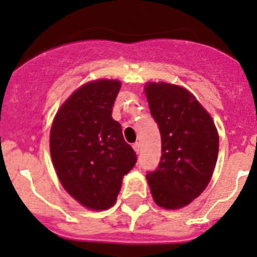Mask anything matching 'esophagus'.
Masks as SVG:
<instances>
[{
    "label": "esophagus",
    "mask_w": 257,
    "mask_h": 257,
    "mask_svg": "<svg viewBox=\"0 0 257 257\" xmlns=\"http://www.w3.org/2000/svg\"><path fill=\"white\" fill-rule=\"evenodd\" d=\"M132 147H134L135 152H136V153L141 152V143L140 142H135L134 144H132Z\"/></svg>",
    "instance_id": "1"
}]
</instances>
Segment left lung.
<instances>
[{
	"label": "left lung",
	"instance_id": "obj_1",
	"mask_svg": "<svg viewBox=\"0 0 257 257\" xmlns=\"http://www.w3.org/2000/svg\"><path fill=\"white\" fill-rule=\"evenodd\" d=\"M144 91L161 136L160 163L147 174L152 197L164 209H181L211 180L218 154L217 130L186 88L149 82Z\"/></svg>",
	"mask_w": 257,
	"mask_h": 257
}]
</instances>
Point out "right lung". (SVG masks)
<instances>
[{
    "mask_svg": "<svg viewBox=\"0 0 257 257\" xmlns=\"http://www.w3.org/2000/svg\"><path fill=\"white\" fill-rule=\"evenodd\" d=\"M120 87L117 80L87 82L60 106L51 127V157L60 183L91 210L114 205L122 177L137 161L111 116Z\"/></svg>",
    "mask_w": 257,
    "mask_h": 257,
    "instance_id": "1",
    "label": "right lung"
}]
</instances>
